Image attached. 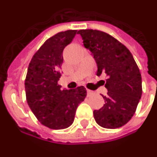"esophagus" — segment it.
I'll return each instance as SVG.
<instances>
[{"instance_id": "34e87169", "label": "esophagus", "mask_w": 157, "mask_h": 157, "mask_svg": "<svg viewBox=\"0 0 157 157\" xmlns=\"http://www.w3.org/2000/svg\"><path fill=\"white\" fill-rule=\"evenodd\" d=\"M86 93H87V95H88V96H90V95H92V94H94V93H93V91H91V90L89 89L86 90Z\"/></svg>"}]
</instances>
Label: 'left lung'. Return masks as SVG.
I'll return each mask as SVG.
<instances>
[{"mask_svg":"<svg viewBox=\"0 0 157 157\" xmlns=\"http://www.w3.org/2000/svg\"><path fill=\"white\" fill-rule=\"evenodd\" d=\"M78 34L96 61L97 75H107L105 105L94 110V119L105 128H121L134 115L142 95L140 69L130 51L109 34L96 29H81Z\"/></svg>","mask_w":157,"mask_h":157,"instance_id":"left-lung-1","label":"left lung"}]
</instances>
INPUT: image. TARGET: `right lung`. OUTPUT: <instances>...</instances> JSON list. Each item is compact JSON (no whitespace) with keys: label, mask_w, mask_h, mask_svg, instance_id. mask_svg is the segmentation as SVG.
Wrapping results in <instances>:
<instances>
[{"label":"right lung","mask_w":157,"mask_h":157,"mask_svg":"<svg viewBox=\"0 0 157 157\" xmlns=\"http://www.w3.org/2000/svg\"><path fill=\"white\" fill-rule=\"evenodd\" d=\"M77 30L59 32L46 40L28 67L25 94L29 108L38 121L51 129H64L74 121L76 109L86 96L84 86L61 90L63 51L71 43Z\"/></svg>","instance_id":"add662e5"}]
</instances>
